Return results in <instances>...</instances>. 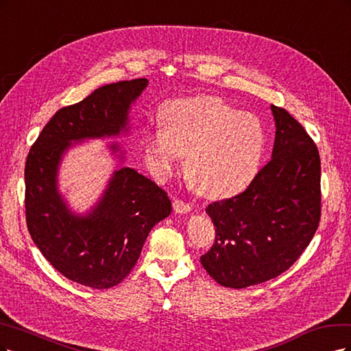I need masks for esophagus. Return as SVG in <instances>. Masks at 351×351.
<instances>
[{
	"label": "esophagus",
	"mask_w": 351,
	"mask_h": 351,
	"mask_svg": "<svg viewBox=\"0 0 351 351\" xmlns=\"http://www.w3.org/2000/svg\"><path fill=\"white\" fill-rule=\"evenodd\" d=\"M173 210L178 214H188L192 210V206H189L188 202H184L182 199H175L173 201Z\"/></svg>",
	"instance_id": "obj_1"
}]
</instances>
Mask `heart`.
Masks as SVG:
<instances>
[{
    "label": "heart",
    "instance_id": "b5f03b06",
    "mask_svg": "<svg viewBox=\"0 0 351 351\" xmlns=\"http://www.w3.org/2000/svg\"><path fill=\"white\" fill-rule=\"evenodd\" d=\"M162 128L144 134L143 147L153 173L167 178L185 157V172L207 197L242 188L252 176L264 145L259 119L214 96L172 101L160 115Z\"/></svg>",
    "mask_w": 351,
    "mask_h": 351
}]
</instances>
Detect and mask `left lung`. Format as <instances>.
Instances as JSON below:
<instances>
[{
    "label": "left lung",
    "mask_w": 351,
    "mask_h": 351,
    "mask_svg": "<svg viewBox=\"0 0 351 351\" xmlns=\"http://www.w3.org/2000/svg\"><path fill=\"white\" fill-rule=\"evenodd\" d=\"M271 160L242 194L206 208L216 242L201 264L220 286L245 289L285 273L306 250L321 217V160L287 110L271 105Z\"/></svg>",
    "instance_id": "1"
}]
</instances>
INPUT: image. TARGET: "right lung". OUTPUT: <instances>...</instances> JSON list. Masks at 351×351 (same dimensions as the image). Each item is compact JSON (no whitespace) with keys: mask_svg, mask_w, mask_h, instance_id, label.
I'll return each mask as SVG.
<instances>
[{"mask_svg":"<svg viewBox=\"0 0 351 351\" xmlns=\"http://www.w3.org/2000/svg\"><path fill=\"white\" fill-rule=\"evenodd\" d=\"M147 86V78L100 86L78 104L56 112L29 152V233L48 263L78 285L117 286L137 264L150 230L172 211L166 192L125 165L127 150L118 141L105 144L115 167L95 204L80 213L60 189L66 153L88 140L127 137L131 108Z\"/></svg>","mask_w":351,"mask_h":351,"instance_id":"add662e5","label":"right lung"}]
</instances>
